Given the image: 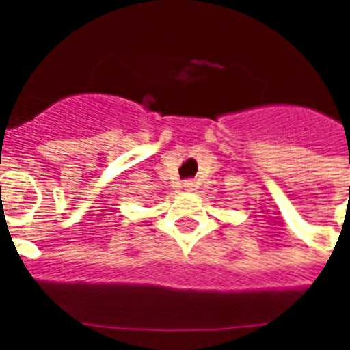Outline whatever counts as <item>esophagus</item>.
<instances>
[{
  "label": "esophagus",
  "instance_id": "esophagus-1",
  "mask_svg": "<svg viewBox=\"0 0 350 350\" xmlns=\"http://www.w3.org/2000/svg\"><path fill=\"white\" fill-rule=\"evenodd\" d=\"M184 187H185V189H193V187H194V182H193V180H185V182H184Z\"/></svg>",
  "mask_w": 350,
  "mask_h": 350
}]
</instances>
